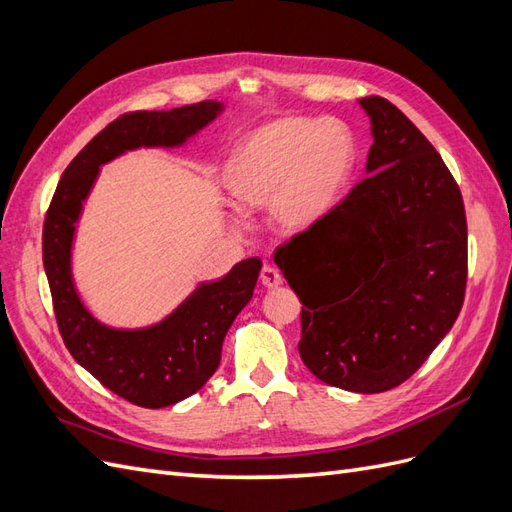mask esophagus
I'll return each mask as SVG.
<instances>
[{
	"label": "esophagus",
	"mask_w": 512,
	"mask_h": 512,
	"mask_svg": "<svg viewBox=\"0 0 512 512\" xmlns=\"http://www.w3.org/2000/svg\"><path fill=\"white\" fill-rule=\"evenodd\" d=\"M260 282H262V286H267V288H277L282 284V273L271 265H265L260 271Z\"/></svg>",
	"instance_id": "1"
}]
</instances>
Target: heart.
<instances>
[{
	"instance_id": "b5f03b06",
	"label": "heart",
	"mask_w": 512,
	"mask_h": 512,
	"mask_svg": "<svg viewBox=\"0 0 512 512\" xmlns=\"http://www.w3.org/2000/svg\"><path fill=\"white\" fill-rule=\"evenodd\" d=\"M352 160V136L337 121H273L239 145L228 188L245 207L269 205L275 228L297 232L331 209Z\"/></svg>"
}]
</instances>
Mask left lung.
<instances>
[{
    "instance_id": "8db88e82",
    "label": "left lung",
    "mask_w": 512,
    "mask_h": 512,
    "mask_svg": "<svg viewBox=\"0 0 512 512\" xmlns=\"http://www.w3.org/2000/svg\"><path fill=\"white\" fill-rule=\"evenodd\" d=\"M359 102L374 134L369 175L273 260L303 303L305 367L337 389L384 393L429 359L461 312L468 222L423 132L389 100Z\"/></svg>"
}]
</instances>
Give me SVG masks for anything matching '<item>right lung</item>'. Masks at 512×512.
Segmentation results:
<instances>
[{
    "instance_id": "obj_1",
    "label": "right lung",
    "mask_w": 512,
    "mask_h": 512,
    "mask_svg": "<svg viewBox=\"0 0 512 512\" xmlns=\"http://www.w3.org/2000/svg\"><path fill=\"white\" fill-rule=\"evenodd\" d=\"M220 102L173 111L123 113L79 151L61 175L42 226V260L57 327L66 348L108 391L141 408H164L194 395L222 359L224 337L250 303L262 262H237L218 282L203 284L173 316L145 331H115L87 314L70 277L74 222L98 166L136 147L179 145L218 115Z\"/></svg>"
}]
</instances>
